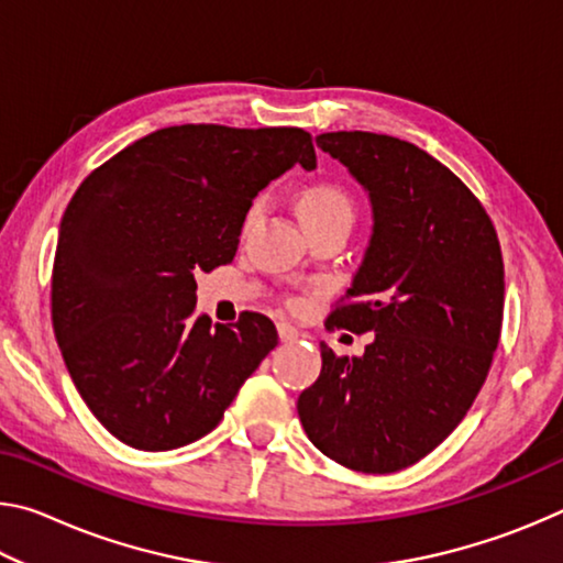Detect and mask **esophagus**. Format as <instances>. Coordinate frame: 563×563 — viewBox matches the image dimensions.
Listing matches in <instances>:
<instances>
[{
	"instance_id": "34e87169",
	"label": "esophagus",
	"mask_w": 563,
	"mask_h": 563,
	"mask_svg": "<svg viewBox=\"0 0 563 563\" xmlns=\"http://www.w3.org/2000/svg\"><path fill=\"white\" fill-rule=\"evenodd\" d=\"M298 328H292L290 322H278V338L283 340V342H292V340H298Z\"/></svg>"
}]
</instances>
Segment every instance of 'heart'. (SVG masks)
I'll return each mask as SVG.
<instances>
[{"mask_svg":"<svg viewBox=\"0 0 563 563\" xmlns=\"http://www.w3.org/2000/svg\"><path fill=\"white\" fill-rule=\"evenodd\" d=\"M258 211H261V203H255L251 211H247V218H245L247 225L255 221ZM300 216L308 225L338 221V218H347V221H352V218H355V206H352V198L342 186L316 184V186L302 190Z\"/></svg>","mask_w":563,"mask_h":563,"instance_id":"1","label":"heart"}]
</instances>
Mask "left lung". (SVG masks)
I'll return each mask as SVG.
<instances>
[{
  "label": "left lung",
  "instance_id": "8db88e82",
  "mask_svg": "<svg viewBox=\"0 0 563 563\" xmlns=\"http://www.w3.org/2000/svg\"><path fill=\"white\" fill-rule=\"evenodd\" d=\"M318 146L369 190L375 228L328 328L375 332L362 357L320 345L298 397L305 434L347 470L393 474L440 446L489 375L504 318V261L479 198L409 141L332 131Z\"/></svg>",
  "mask_w": 563,
  "mask_h": 563
}]
</instances>
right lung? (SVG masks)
<instances>
[{"label": "right lung", "mask_w": 563, "mask_h": 563, "mask_svg": "<svg viewBox=\"0 0 563 563\" xmlns=\"http://www.w3.org/2000/svg\"><path fill=\"white\" fill-rule=\"evenodd\" d=\"M295 164H318L302 129L184 123L133 141L76 188L52 325L84 402L123 444L201 440L278 345L261 312L233 325L198 316L196 273L233 263L253 198Z\"/></svg>", "instance_id": "1"}]
</instances>
